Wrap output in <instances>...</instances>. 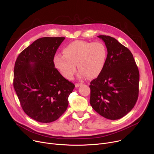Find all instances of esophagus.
I'll return each mask as SVG.
<instances>
[{
  "label": "esophagus",
  "instance_id": "esophagus-1",
  "mask_svg": "<svg viewBox=\"0 0 154 154\" xmlns=\"http://www.w3.org/2000/svg\"><path fill=\"white\" fill-rule=\"evenodd\" d=\"M82 85V83H77V84H75V87H79V86H80V85Z\"/></svg>",
  "mask_w": 154,
  "mask_h": 154
}]
</instances>
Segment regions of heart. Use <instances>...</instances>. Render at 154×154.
<instances>
[{
    "instance_id": "obj_1",
    "label": "heart",
    "mask_w": 154,
    "mask_h": 154,
    "mask_svg": "<svg viewBox=\"0 0 154 154\" xmlns=\"http://www.w3.org/2000/svg\"><path fill=\"white\" fill-rule=\"evenodd\" d=\"M63 53L55 55L54 63L65 78L72 77L75 71V63L79 78L85 76L94 78L99 75L104 67L107 50L101 42L75 40L65 47Z\"/></svg>"
}]
</instances>
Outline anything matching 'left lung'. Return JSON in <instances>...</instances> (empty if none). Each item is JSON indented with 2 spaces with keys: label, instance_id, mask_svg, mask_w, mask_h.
Here are the masks:
<instances>
[{
  "label": "left lung",
  "instance_id": "8db88e82",
  "mask_svg": "<svg viewBox=\"0 0 154 154\" xmlns=\"http://www.w3.org/2000/svg\"><path fill=\"white\" fill-rule=\"evenodd\" d=\"M107 48L104 67L91 82L90 103L102 117H123L134 107L139 97V72L132 54L116 38L99 35Z\"/></svg>",
  "mask_w": 154,
  "mask_h": 154
}]
</instances>
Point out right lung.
Returning a JSON list of instances; mask_svg holds the SVG:
<instances>
[{"label":"right lung","mask_w":154,"mask_h":154,"mask_svg":"<svg viewBox=\"0 0 154 154\" xmlns=\"http://www.w3.org/2000/svg\"><path fill=\"white\" fill-rule=\"evenodd\" d=\"M65 37H42L19 55L14 71V87L21 107L42 123L57 120L67 109L75 85L55 68L54 57Z\"/></svg>","instance_id":"right-lung-1"}]
</instances>
